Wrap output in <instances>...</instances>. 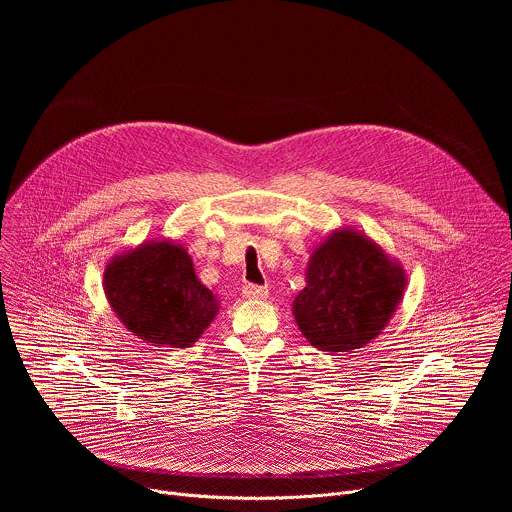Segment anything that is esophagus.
Here are the masks:
<instances>
[{
    "mask_svg": "<svg viewBox=\"0 0 512 512\" xmlns=\"http://www.w3.org/2000/svg\"><path fill=\"white\" fill-rule=\"evenodd\" d=\"M269 296V289L267 287H261V285H245L243 287V298L247 300H265Z\"/></svg>",
    "mask_w": 512,
    "mask_h": 512,
    "instance_id": "1",
    "label": "esophagus"
}]
</instances>
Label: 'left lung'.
<instances>
[{
  "instance_id": "left-lung-1",
  "label": "left lung",
  "mask_w": 512,
  "mask_h": 512,
  "mask_svg": "<svg viewBox=\"0 0 512 512\" xmlns=\"http://www.w3.org/2000/svg\"><path fill=\"white\" fill-rule=\"evenodd\" d=\"M407 273L371 237L342 227L310 255L291 314L318 350L354 352L373 342L403 300Z\"/></svg>"
}]
</instances>
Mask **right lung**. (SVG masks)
<instances>
[{"label":"right lung","mask_w":512,"mask_h":512,"mask_svg":"<svg viewBox=\"0 0 512 512\" xmlns=\"http://www.w3.org/2000/svg\"><path fill=\"white\" fill-rule=\"evenodd\" d=\"M103 289L119 322L154 346H192L221 308L196 277L186 247L172 239L143 241L115 255L105 265Z\"/></svg>","instance_id":"add662e5"}]
</instances>
